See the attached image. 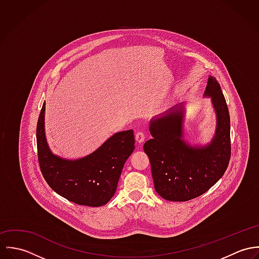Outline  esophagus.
<instances>
[{"mask_svg": "<svg viewBox=\"0 0 259 259\" xmlns=\"http://www.w3.org/2000/svg\"><path fill=\"white\" fill-rule=\"evenodd\" d=\"M145 139H146V136H145L144 133L140 132V133L136 134V141H137V143L143 144L145 142Z\"/></svg>", "mask_w": 259, "mask_h": 259, "instance_id": "obj_1", "label": "esophagus"}]
</instances>
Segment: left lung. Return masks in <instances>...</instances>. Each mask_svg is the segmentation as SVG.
Segmentation results:
<instances>
[{"label":"left lung","mask_w":259,"mask_h":259,"mask_svg":"<svg viewBox=\"0 0 259 259\" xmlns=\"http://www.w3.org/2000/svg\"><path fill=\"white\" fill-rule=\"evenodd\" d=\"M203 97L211 99L217 128L210 143L191 146L185 141V104L151 118L152 139L144 145L155 191L169 201H187L206 192L224 175L230 159V118L217 78L208 76Z\"/></svg>","instance_id":"1"}]
</instances>
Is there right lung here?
Instances as JSON below:
<instances>
[{"label":"right lung","instance_id":"obj_1","mask_svg":"<svg viewBox=\"0 0 259 259\" xmlns=\"http://www.w3.org/2000/svg\"><path fill=\"white\" fill-rule=\"evenodd\" d=\"M44 103L37 124V158L44 179L61 196L79 205L102 206L115 193L124 165L135 149L134 131L114 134L94 152L77 159L54 154L45 134Z\"/></svg>","mask_w":259,"mask_h":259}]
</instances>
